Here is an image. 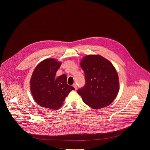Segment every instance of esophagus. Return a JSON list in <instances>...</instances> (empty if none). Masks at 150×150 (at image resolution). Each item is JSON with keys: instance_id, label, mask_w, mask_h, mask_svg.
<instances>
[{"instance_id": "34e87169", "label": "esophagus", "mask_w": 150, "mask_h": 150, "mask_svg": "<svg viewBox=\"0 0 150 150\" xmlns=\"http://www.w3.org/2000/svg\"><path fill=\"white\" fill-rule=\"evenodd\" d=\"M73 87L75 88V89L76 90L77 88V85H76V83H74V84H73Z\"/></svg>"}]
</instances>
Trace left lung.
Returning a JSON list of instances; mask_svg holds the SVG:
<instances>
[{
	"mask_svg": "<svg viewBox=\"0 0 150 150\" xmlns=\"http://www.w3.org/2000/svg\"><path fill=\"white\" fill-rule=\"evenodd\" d=\"M85 73V84L77 90L84 103L93 109L110 105L119 91L118 74L107 59L98 55H89L80 63Z\"/></svg>",
	"mask_w": 150,
	"mask_h": 150,
	"instance_id": "left-lung-1",
	"label": "left lung"
}]
</instances>
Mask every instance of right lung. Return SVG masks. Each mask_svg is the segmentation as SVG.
Here are the masks:
<instances>
[{"mask_svg":"<svg viewBox=\"0 0 150 150\" xmlns=\"http://www.w3.org/2000/svg\"><path fill=\"white\" fill-rule=\"evenodd\" d=\"M61 63L53 59H47L39 64L32 74L30 89L38 105L57 109L63 104L65 97L75 88L67 83L65 74L55 78Z\"/></svg>","mask_w":150,"mask_h":150,"instance_id":"add662e5","label":"right lung"}]
</instances>
